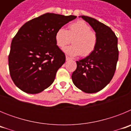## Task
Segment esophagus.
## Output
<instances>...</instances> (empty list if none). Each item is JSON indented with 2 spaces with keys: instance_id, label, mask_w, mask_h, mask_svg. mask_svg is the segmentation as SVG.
Here are the masks:
<instances>
[{
  "instance_id": "obj_1",
  "label": "esophagus",
  "mask_w": 131,
  "mask_h": 131,
  "mask_svg": "<svg viewBox=\"0 0 131 131\" xmlns=\"http://www.w3.org/2000/svg\"><path fill=\"white\" fill-rule=\"evenodd\" d=\"M66 59L67 61H68V60H71V58H69L68 56H66Z\"/></svg>"
}]
</instances>
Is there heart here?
Listing matches in <instances>:
<instances>
[{
  "label": "heart",
  "mask_w": 131,
  "mask_h": 131,
  "mask_svg": "<svg viewBox=\"0 0 131 131\" xmlns=\"http://www.w3.org/2000/svg\"><path fill=\"white\" fill-rule=\"evenodd\" d=\"M72 39L73 45L64 49L65 52L72 56L81 55L82 57H87L95 50L98 44L96 33L83 20L69 24L68 31L61 27L56 33V42L60 48L69 45Z\"/></svg>",
  "instance_id": "1"
}]
</instances>
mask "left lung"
<instances>
[{
	"instance_id": "obj_1",
	"label": "left lung",
	"mask_w": 131,
	"mask_h": 131,
	"mask_svg": "<svg viewBox=\"0 0 131 131\" xmlns=\"http://www.w3.org/2000/svg\"><path fill=\"white\" fill-rule=\"evenodd\" d=\"M81 18L92 26L98 36V44L92 54L77 61L71 75L73 83L86 93L101 91L111 81L119 58L117 37L110 27L86 16Z\"/></svg>"
}]
</instances>
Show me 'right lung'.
I'll return each instance as SVG.
<instances>
[{
	"label": "right lung",
	"instance_id": "obj_1",
	"mask_svg": "<svg viewBox=\"0 0 131 131\" xmlns=\"http://www.w3.org/2000/svg\"><path fill=\"white\" fill-rule=\"evenodd\" d=\"M76 18L47 13L21 27L12 40L8 56L10 77L20 90L37 94L52 84L66 62V55L56 45V33Z\"/></svg>",
	"mask_w": 131,
	"mask_h": 131
}]
</instances>
